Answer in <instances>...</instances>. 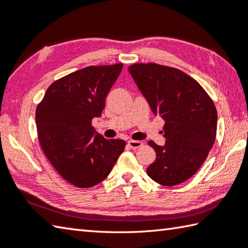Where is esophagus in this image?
Returning a JSON list of instances; mask_svg holds the SVG:
<instances>
[{
  "label": "esophagus",
  "mask_w": 248,
  "mask_h": 248,
  "mask_svg": "<svg viewBox=\"0 0 248 248\" xmlns=\"http://www.w3.org/2000/svg\"><path fill=\"white\" fill-rule=\"evenodd\" d=\"M127 143H128L129 148H132V149H138L143 144V142L139 141V140H129Z\"/></svg>",
  "instance_id": "1"
}]
</instances>
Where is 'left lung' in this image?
I'll list each match as a JSON object with an SVG mask.
<instances>
[{
    "mask_svg": "<svg viewBox=\"0 0 248 248\" xmlns=\"http://www.w3.org/2000/svg\"><path fill=\"white\" fill-rule=\"evenodd\" d=\"M152 112L165 121L164 146L148 142L156 158L147 174L162 186L192 177L206 160L216 139L217 110L204 88L188 74L157 63L128 67Z\"/></svg>",
    "mask_w": 248,
    "mask_h": 248,
    "instance_id": "1",
    "label": "left lung"
}]
</instances>
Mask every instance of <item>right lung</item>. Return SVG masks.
Here are the masks:
<instances>
[{"instance_id":"1","label":"right lung","mask_w":248,"mask_h":248,"mask_svg":"<svg viewBox=\"0 0 248 248\" xmlns=\"http://www.w3.org/2000/svg\"><path fill=\"white\" fill-rule=\"evenodd\" d=\"M123 63L90 66L55 81L36 107L42 150L58 174L78 188L106 179L126 142L95 134L92 120L101 115Z\"/></svg>"}]
</instances>
